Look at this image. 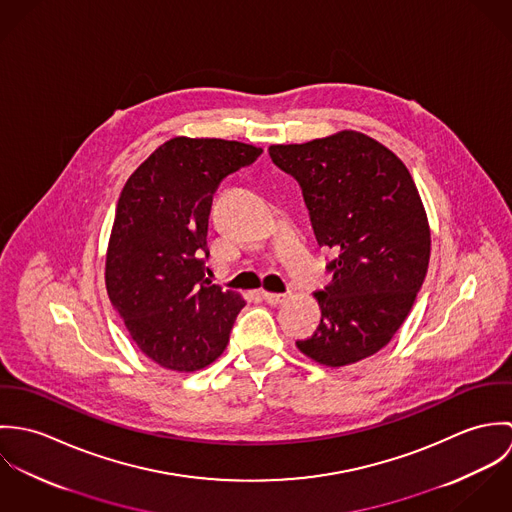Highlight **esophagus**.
<instances>
[{
    "label": "esophagus",
    "mask_w": 512,
    "mask_h": 512,
    "mask_svg": "<svg viewBox=\"0 0 512 512\" xmlns=\"http://www.w3.org/2000/svg\"><path fill=\"white\" fill-rule=\"evenodd\" d=\"M262 297H264L270 305H280V303H284V301L288 299L286 293L262 292Z\"/></svg>",
    "instance_id": "34e87169"
}]
</instances>
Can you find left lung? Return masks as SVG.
<instances>
[{
  "label": "left lung",
  "mask_w": 512,
  "mask_h": 512,
  "mask_svg": "<svg viewBox=\"0 0 512 512\" xmlns=\"http://www.w3.org/2000/svg\"><path fill=\"white\" fill-rule=\"evenodd\" d=\"M268 151L299 181L319 246L337 256L329 286L313 293L319 327L295 347L319 365H355L390 343L428 274L418 187L394 151L355 130Z\"/></svg>",
  "instance_id": "obj_1"
}]
</instances>
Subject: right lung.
Segmentation results:
<instances>
[{"instance_id": "add662e5", "label": "right lung", "mask_w": 512, "mask_h": 512, "mask_svg": "<svg viewBox=\"0 0 512 512\" xmlns=\"http://www.w3.org/2000/svg\"><path fill=\"white\" fill-rule=\"evenodd\" d=\"M262 147L177 136L128 177L112 224L104 282L136 347L155 365L195 372L226 349L246 305L205 278L207 230L220 181Z\"/></svg>"}]
</instances>
